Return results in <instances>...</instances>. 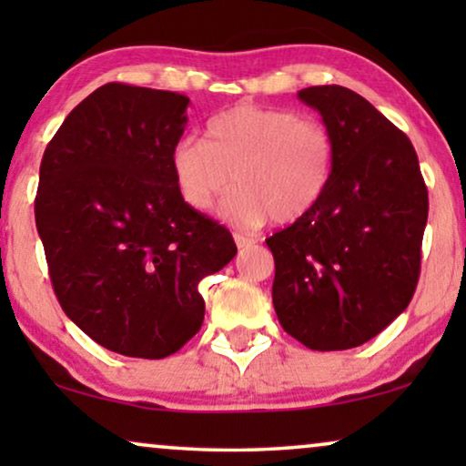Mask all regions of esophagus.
<instances>
[{"label":"esophagus","instance_id":"esophagus-1","mask_svg":"<svg viewBox=\"0 0 466 466\" xmlns=\"http://www.w3.org/2000/svg\"><path fill=\"white\" fill-rule=\"evenodd\" d=\"M233 239H235V244H238L239 250H244V248H250L254 244L252 238H248V235H241V233H233Z\"/></svg>","mask_w":466,"mask_h":466}]
</instances>
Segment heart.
Returning <instances> with one entry per match:
<instances>
[{
	"label": "heart",
	"mask_w": 466,
	"mask_h": 466,
	"mask_svg": "<svg viewBox=\"0 0 466 466\" xmlns=\"http://www.w3.org/2000/svg\"><path fill=\"white\" fill-rule=\"evenodd\" d=\"M337 146L329 127L282 107L235 106L206 127V139L182 137L169 165L177 193L206 212L235 184L222 209L244 225H292L314 212L333 182Z\"/></svg>",
	"instance_id": "b5f03b06"
}]
</instances>
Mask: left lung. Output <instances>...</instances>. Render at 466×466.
I'll use <instances>...</instances> for the list:
<instances>
[{
	"label": "left lung",
	"instance_id": "1",
	"mask_svg": "<svg viewBox=\"0 0 466 466\" xmlns=\"http://www.w3.org/2000/svg\"><path fill=\"white\" fill-rule=\"evenodd\" d=\"M333 133V182L314 212L273 233V308L309 350L373 339L416 292L429 193L410 137L346 86L299 91Z\"/></svg>",
	"mask_w": 466,
	"mask_h": 466
}]
</instances>
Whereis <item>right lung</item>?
<instances>
[{"mask_svg":"<svg viewBox=\"0 0 466 466\" xmlns=\"http://www.w3.org/2000/svg\"><path fill=\"white\" fill-rule=\"evenodd\" d=\"M188 97L99 86L50 139L35 227L63 311L93 341L165 359L203 324L199 282L235 254L231 233L182 201L169 155Z\"/></svg>","mask_w":466,"mask_h":466,"instance_id":"add662e5","label":"right lung"}]
</instances>
